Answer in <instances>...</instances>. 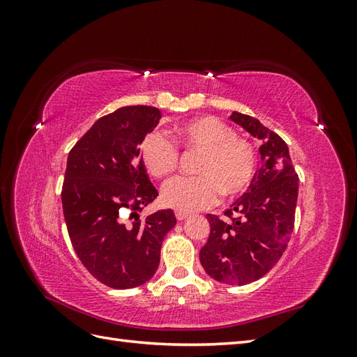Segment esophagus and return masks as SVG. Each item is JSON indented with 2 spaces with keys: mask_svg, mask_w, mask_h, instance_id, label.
<instances>
[{
  "mask_svg": "<svg viewBox=\"0 0 357 357\" xmlns=\"http://www.w3.org/2000/svg\"><path fill=\"white\" fill-rule=\"evenodd\" d=\"M188 213H183V211H176V218H177V220H185L186 218H188Z\"/></svg>",
  "mask_w": 357,
  "mask_h": 357,
  "instance_id": "esophagus-1",
  "label": "esophagus"
}]
</instances>
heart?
<instances>
[{"instance_id":"b5f03b06","label":"heart","mask_w":357,"mask_h":357,"mask_svg":"<svg viewBox=\"0 0 357 357\" xmlns=\"http://www.w3.org/2000/svg\"><path fill=\"white\" fill-rule=\"evenodd\" d=\"M180 144L201 153L195 177H176L162 189V204L177 211L190 213L208 208L226 198L240 197L250 188L256 174V150L245 138L213 116H202L176 129ZM139 158L150 176L164 178L176 169L178 150L160 132H150L139 146Z\"/></svg>"}]
</instances>
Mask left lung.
<instances>
[{
  "label": "left lung",
  "mask_w": 357,
  "mask_h": 357,
  "mask_svg": "<svg viewBox=\"0 0 357 357\" xmlns=\"http://www.w3.org/2000/svg\"><path fill=\"white\" fill-rule=\"evenodd\" d=\"M231 121L261 139L262 165L248 190L225 211L226 219L207 214L210 236L199 261L211 278L244 286L264 277L284 253L294 231L299 178L282 137L238 112Z\"/></svg>",
  "instance_id": "obj_1"
}]
</instances>
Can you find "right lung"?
<instances>
[{
	"mask_svg": "<svg viewBox=\"0 0 357 357\" xmlns=\"http://www.w3.org/2000/svg\"><path fill=\"white\" fill-rule=\"evenodd\" d=\"M160 117L156 107H122L98 119L68 155L61 197L70 240L84 268L113 289L155 275L162 241L177 222L172 210L138 215L158 197L139 144Z\"/></svg>",
	"mask_w": 357,
	"mask_h": 357,
	"instance_id": "add662e5",
	"label": "right lung"
}]
</instances>
